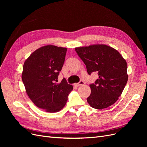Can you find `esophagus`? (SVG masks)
<instances>
[{
	"label": "esophagus",
	"mask_w": 147,
	"mask_h": 147,
	"mask_svg": "<svg viewBox=\"0 0 147 147\" xmlns=\"http://www.w3.org/2000/svg\"><path fill=\"white\" fill-rule=\"evenodd\" d=\"M84 84V82L83 80H80L79 83H77L75 84V85H76L77 86H79L83 85V84Z\"/></svg>",
	"instance_id": "esophagus-1"
}]
</instances>
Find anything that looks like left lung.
I'll list each match as a JSON object with an SVG mask.
<instances>
[{
  "label": "left lung",
  "mask_w": 147,
  "mask_h": 147,
  "mask_svg": "<svg viewBox=\"0 0 147 147\" xmlns=\"http://www.w3.org/2000/svg\"><path fill=\"white\" fill-rule=\"evenodd\" d=\"M86 66L89 75L98 73L99 78L91 84L88 104L96 109H103L113 105L121 95L127 82V63L113 48L103 44L75 48Z\"/></svg>",
  "instance_id": "8db88e82"
}]
</instances>
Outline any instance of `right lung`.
I'll use <instances>...</instances> for the list:
<instances>
[{
	"mask_svg": "<svg viewBox=\"0 0 147 147\" xmlns=\"http://www.w3.org/2000/svg\"><path fill=\"white\" fill-rule=\"evenodd\" d=\"M67 48L48 45L38 48L24 62L22 80L30 100L47 112H59L65 105L73 86L63 78L57 83Z\"/></svg>",
	"mask_w": 147,
	"mask_h": 147,
	"instance_id": "add662e5",
	"label": "right lung"
}]
</instances>
